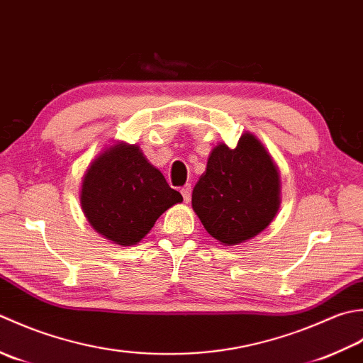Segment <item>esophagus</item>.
<instances>
[{"mask_svg":"<svg viewBox=\"0 0 363 363\" xmlns=\"http://www.w3.org/2000/svg\"><path fill=\"white\" fill-rule=\"evenodd\" d=\"M191 191H192L191 184H184V186L180 189L182 196H183V199H184V202H189V201H191Z\"/></svg>","mask_w":363,"mask_h":363,"instance_id":"esophagus-1","label":"esophagus"}]
</instances>
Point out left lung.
I'll return each mask as SVG.
<instances>
[{"mask_svg":"<svg viewBox=\"0 0 363 363\" xmlns=\"http://www.w3.org/2000/svg\"><path fill=\"white\" fill-rule=\"evenodd\" d=\"M280 180L269 153L244 133L235 149L214 147L192 191V208L213 238L235 246L264 230L279 210Z\"/></svg>","mask_w":363,"mask_h":363,"instance_id":"obj_1","label":"left lung"}]
</instances>
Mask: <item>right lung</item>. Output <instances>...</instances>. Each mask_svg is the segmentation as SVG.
<instances>
[{"mask_svg": "<svg viewBox=\"0 0 363 363\" xmlns=\"http://www.w3.org/2000/svg\"><path fill=\"white\" fill-rule=\"evenodd\" d=\"M182 201L139 147L128 144L100 155L81 186V206L89 223L121 246L139 242L162 213Z\"/></svg>", "mask_w": 363, "mask_h": 363, "instance_id": "obj_1", "label": "right lung"}]
</instances>
